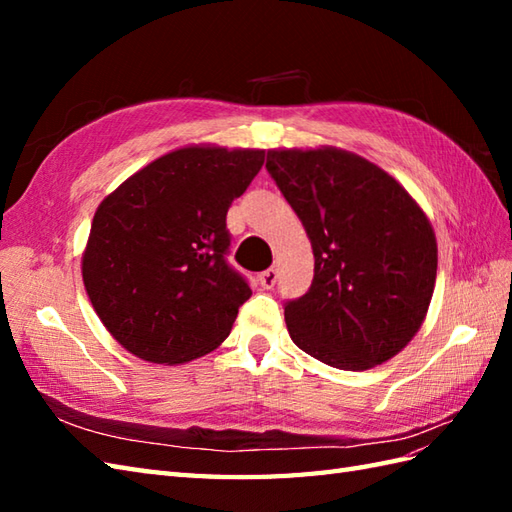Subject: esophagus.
Instances as JSON below:
<instances>
[{
    "label": "esophagus",
    "mask_w": 512,
    "mask_h": 512,
    "mask_svg": "<svg viewBox=\"0 0 512 512\" xmlns=\"http://www.w3.org/2000/svg\"><path fill=\"white\" fill-rule=\"evenodd\" d=\"M277 277H279L277 270H275V268H268V270H264L262 275H259V284H262V288L270 290V288H275Z\"/></svg>",
    "instance_id": "esophagus-1"
}]
</instances>
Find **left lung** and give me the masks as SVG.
I'll return each mask as SVG.
<instances>
[{"label": "left lung", "instance_id": "8db88e82", "mask_svg": "<svg viewBox=\"0 0 512 512\" xmlns=\"http://www.w3.org/2000/svg\"><path fill=\"white\" fill-rule=\"evenodd\" d=\"M266 169L314 253L310 290L284 308L290 339L336 369L389 361L416 336L433 297L429 217L396 178L352 151L270 149Z\"/></svg>", "mask_w": 512, "mask_h": 512}]
</instances>
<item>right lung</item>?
<instances>
[{
    "instance_id": "1",
    "label": "right lung",
    "mask_w": 512,
    "mask_h": 512,
    "mask_svg": "<svg viewBox=\"0 0 512 512\" xmlns=\"http://www.w3.org/2000/svg\"><path fill=\"white\" fill-rule=\"evenodd\" d=\"M264 149L189 145L156 158L94 213L81 273L92 308L127 352L178 365L215 350L253 295L226 264L228 206Z\"/></svg>"
}]
</instances>
